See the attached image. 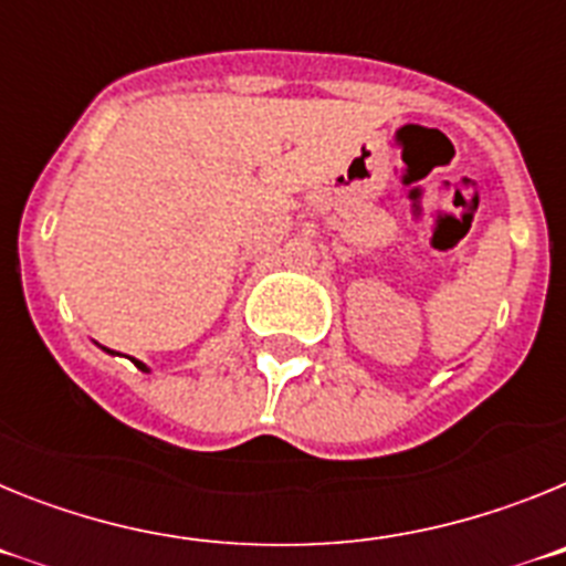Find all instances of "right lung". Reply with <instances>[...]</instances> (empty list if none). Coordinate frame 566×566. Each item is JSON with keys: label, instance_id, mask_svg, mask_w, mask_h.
Here are the masks:
<instances>
[{"label": "right lung", "instance_id": "obj_1", "mask_svg": "<svg viewBox=\"0 0 566 566\" xmlns=\"http://www.w3.org/2000/svg\"><path fill=\"white\" fill-rule=\"evenodd\" d=\"M104 352H109V348H104ZM109 354H113V352H109ZM135 365H138V368H142V371H149L147 365H144V363H138V359H135Z\"/></svg>", "mask_w": 566, "mask_h": 566}]
</instances>
